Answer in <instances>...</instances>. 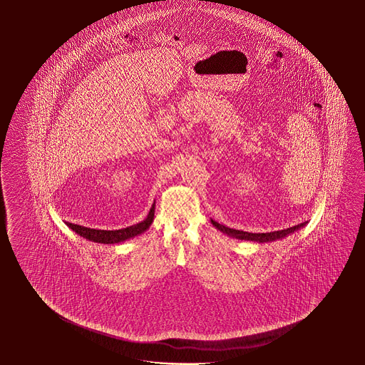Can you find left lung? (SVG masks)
I'll return each instance as SVG.
<instances>
[{
	"label": "left lung",
	"instance_id": "8db88e82",
	"mask_svg": "<svg viewBox=\"0 0 365 365\" xmlns=\"http://www.w3.org/2000/svg\"><path fill=\"white\" fill-rule=\"evenodd\" d=\"M211 222L215 225L219 230L222 233L227 234L233 238H238V240H253V242H259V243H264V242H272V240H280L287 237L290 233H294L295 230H298L299 227H304L305 222L294 225L287 229H282V230H277V232H271V233H248V232H243V230H235L232 227H225L222 224L216 222L215 220H211Z\"/></svg>",
	"mask_w": 365,
	"mask_h": 365
}]
</instances>
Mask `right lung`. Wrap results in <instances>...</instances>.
Wrapping results in <instances>:
<instances>
[{
	"instance_id": "obj_1",
	"label": "right lung",
	"mask_w": 365,
	"mask_h": 365,
	"mask_svg": "<svg viewBox=\"0 0 365 365\" xmlns=\"http://www.w3.org/2000/svg\"><path fill=\"white\" fill-rule=\"evenodd\" d=\"M154 211H155V203L150 209L149 215L144 221L138 222L136 225H132V227L120 229V230H98V229L81 227V225L72 224V222H67V225L71 227L73 232H76L81 237H84V238L91 240V242L104 243V245H113V243H118V242L133 238L135 235L145 232L154 220Z\"/></svg>"
}]
</instances>
